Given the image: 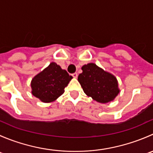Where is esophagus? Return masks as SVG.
Segmentation results:
<instances>
[{
  "mask_svg": "<svg viewBox=\"0 0 153 153\" xmlns=\"http://www.w3.org/2000/svg\"><path fill=\"white\" fill-rule=\"evenodd\" d=\"M72 76H73V78H76L77 77H78V74H77V72H75V73L72 74Z\"/></svg>",
  "mask_w": 153,
  "mask_h": 153,
  "instance_id": "34e87169",
  "label": "esophagus"
}]
</instances>
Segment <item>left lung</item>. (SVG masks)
<instances>
[{
    "instance_id": "obj_1",
    "label": "left lung",
    "mask_w": 153,
    "mask_h": 153,
    "mask_svg": "<svg viewBox=\"0 0 153 153\" xmlns=\"http://www.w3.org/2000/svg\"><path fill=\"white\" fill-rule=\"evenodd\" d=\"M78 77L86 95L101 104L112 101L119 93L116 78L93 63L84 65Z\"/></svg>"
}]
</instances>
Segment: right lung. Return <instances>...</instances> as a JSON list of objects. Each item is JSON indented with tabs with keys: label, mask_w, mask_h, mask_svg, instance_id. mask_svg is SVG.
I'll return each mask as SVG.
<instances>
[{
	"label": "right lung",
	"mask_w": 153,
	"mask_h": 153,
	"mask_svg": "<svg viewBox=\"0 0 153 153\" xmlns=\"http://www.w3.org/2000/svg\"><path fill=\"white\" fill-rule=\"evenodd\" d=\"M72 78L67 71L52 62L32 80V93L42 102H52L64 93Z\"/></svg>",
	"instance_id": "1"
}]
</instances>
